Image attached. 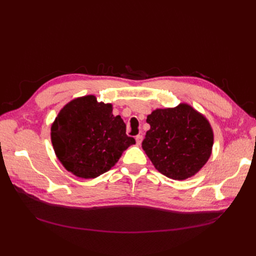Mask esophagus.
Wrapping results in <instances>:
<instances>
[{
	"instance_id": "1",
	"label": "esophagus",
	"mask_w": 256,
	"mask_h": 256,
	"mask_svg": "<svg viewBox=\"0 0 256 256\" xmlns=\"http://www.w3.org/2000/svg\"><path fill=\"white\" fill-rule=\"evenodd\" d=\"M136 144H138V145H141V143H142V141H143V136H142V134H138V136H136Z\"/></svg>"
}]
</instances>
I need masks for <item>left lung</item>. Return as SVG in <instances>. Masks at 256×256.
I'll return each instance as SVG.
<instances>
[{"label":"left lung","mask_w":256,"mask_h":256,"mask_svg":"<svg viewBox=\"0 0 256 256\" xmlns=\"http://www.w3.org/2000/svg\"><path fill=\"white\" fill-rule=\"evenodd\" d=\"M146 122L150 125L142 147L158 171L175 180L196 175L212 154L214 131L194 108L180 104L156 109Z\"/></svg>","instance_id":"1"}]
</instances>
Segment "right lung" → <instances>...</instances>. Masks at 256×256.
I'll list each match as a JSON object with an SVG mask.
<instances>
[{
	"mask_svg": "<svg viewBox=\"0 0 256 256\" xmlns=\"http://www.w3.org/2000/svg\"><path fill=\"white\" fill-rule=\"evenodd\" d=\"M111 104L94 95L76 98L64 106L51 126V142L60 164L74 175L96 178L109 171L124 150L136 144L126 125L114 116Z\"/></svg>",
	"mask_w": 256,
	"mask_h": 256,
	"instance_id": "add662e5",
	"label": "right lung"
}]
</instances>
